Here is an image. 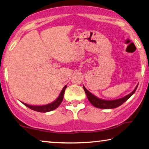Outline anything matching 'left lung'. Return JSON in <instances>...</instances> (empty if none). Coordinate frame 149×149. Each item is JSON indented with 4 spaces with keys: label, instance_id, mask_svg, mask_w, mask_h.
Returning a JSON list of instances; mask_svg holds the SVG:
<instances>
[{
    "label": "left lung",
    "instance_id": "left-lung-1",
    "mask_svg": "<svg viewBox=\"0 0 149 149\" xmlns=\"http://www.w3.org/2000/svg\"><path fill=\"white\" fill-rule=\"evenodd\" d=\"M138 85L136 86L135 89L131 92V93L128 94V95L118 99V100H104L102 99H100L97 97L96 96L93 95L91 93H90L87 89L84 86V89L85 92H86V95L87 97V99L89 101L92 105L94 107L100 108V109H113L118 107L119 106L121 105L123 103L125 102V101L129 99L133 95L134 92H135L136 88H137Z\"/></svg>",
    "mask_w": 149,
    "mask_h": 149
}]
</instances>
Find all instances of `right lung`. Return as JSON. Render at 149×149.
<instances>
[{"label":"right lung","instance_id":"1","mask_svg":"<svg viewBox=\"0 0 149 149\" xmlns=\"http://www.w3.org/2000/svg\"><path fill=\"white\" fill-rule=\"evenodd\" d=\"M67 87V86H65L63 87V88L62 89V91L60 94V95L58 96V97L56 99V100L54 101V102L49 103L48 105H40V106H36V105H28L26 103H22L24 105L26 106L28 108L31 109L36 111L38 112H42V113H46V112H49L51 111H53L54 109H56V108L58 107V106L61 104V103L62 102L63 98V94H64L65 90Z\"/></svg>","mask_w":149,"mask_h":149}]
</instances>
